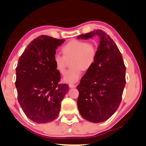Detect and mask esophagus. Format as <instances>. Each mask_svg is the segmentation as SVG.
I'll list each match as a JSON object with an SVG mask.
<instances>
[{
  "instance_id": "esophagus-1",
  "label": "esophagus",
  "mask_w": 146,
  "mask_h": 146,
  "mask_svg": "<svg viewBox=\"0 0 146 146\" xmlns=\"http://www.w3.org/2000/svg\"><path fill=\"white\" fill-rule=\"evenodd\" d=\"M69 87L70 88H75L76 86L75 85H74V84H70L69 85Z\"/></svg>"
}]
</instances>
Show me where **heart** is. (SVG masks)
<instances>
[{
  "label": "heart",
  "instance_id": "heart-1",
  "mask_svg": "<svg viewBox=\"0 0 146 146\" xmlns=\"http://www.w3.org/2000/svg\"><path fill=\"white\" fill-rule=\"evenodd\" d=\"M63 56L58 54L54 56V62L56 70L64 75L67 61H71L70 67L63 78L64 82L74 84L80 78L82 70L86 71L90 70L96 61L97 48L91 42L72 40L62 47Z\"/></svg>",
  "mask_w": 146,
  "mask_h": 146
}]
</instances>
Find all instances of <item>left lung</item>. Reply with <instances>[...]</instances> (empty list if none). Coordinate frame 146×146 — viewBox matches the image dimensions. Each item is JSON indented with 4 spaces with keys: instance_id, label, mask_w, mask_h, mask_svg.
Listing matches in <instances>:
<instances>
[{
    "instance_id": "left-lung-1",
    "label": "left lung",
    "mask_w": 146,
    "mask_h": 146,
    "mask_svg": "<svg viewBox=\"0 0 146 146\" xmlns=\"http://www.w3.org/2000/svg\"><path fill=\"white\" fill-rule=\"evenodd\" d=\"M99 37L96 61L76 87L77 105L83 118L92 123L109 119L121 103L126 84V68L120 51L112 38L101 30L78 35V39Z\"/></svg>"
}]
</instances>
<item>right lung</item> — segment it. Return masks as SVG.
<instances>
[{"label":"right lung","mask_w":146,"mask_h":146,"mask_svg":"<svg viewBox=\"0 0 146 146\" xmlns=\"http://www.w3.org/2000/svg\"><path fill=\"white\" fill-rule=\"evenodd\" d=\"M65 41L47 35L34 39L20 56L16 68L18 102L28 118L37 123L50 122L58 116L61 102L69 86L59 84L56 50Z\"/></svg>","instance_id":"add662e5"}]
</instances>
